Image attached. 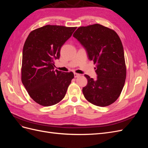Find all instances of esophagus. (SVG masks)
I'll list each match as a JSON object with an SVG mask.
<instances>
[{"label": "esophagus", "mask_w": 148, "mask_h": 148, "mask_svg": "<svg viewBox=\"0 0 148 148\" xmlns=\"http://www.w3.org/2000/svg\"><path fill=\"white\" fill-rule=\"evenodd\" d=\"M80 76V75L79 74H78V73H74V77H75V78H77V77H79Z\"/></svg>", "instance_id": "1"}]
</instances>
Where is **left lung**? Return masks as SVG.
Segmentation results:
<instances>
[{"mask_svg":"<svg viewBox=\"0 0 148 148\" xmlns=\"http://www.w3.org/2000/svg\"><path fill=\"white\" fill-rule=\"evenodd\" d=\"M73 36L86 50L89 59L96 64L97 79L85 75L88 84L83 88L91 104L108 106L120 96L126 79L123 47L117 33L99 24L80 26Z\"/></svg>","mask_w":148,"mask_h":148,"instance_id":"left-lung-1","label":"left lung"}]
</instances>
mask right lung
<instances>
[{
    "label": "right lung",
    "mask_w": 148,
    "mask_h": 148,
    "mask_svg": "<svg viewBox=\"0 0 148 148\" xmlns=\"http://www.w3.org/2000/svg\"><path fill=\"white\" fill-rule=\"evenodd\" d=\"M77 27L46 25L29 34L23 49L21 82L39 105L51 106L65 97L74 78L73 72L54 70L60 49Z\"/></svg>",
    "instance_id": "1"
}]
</instances>
